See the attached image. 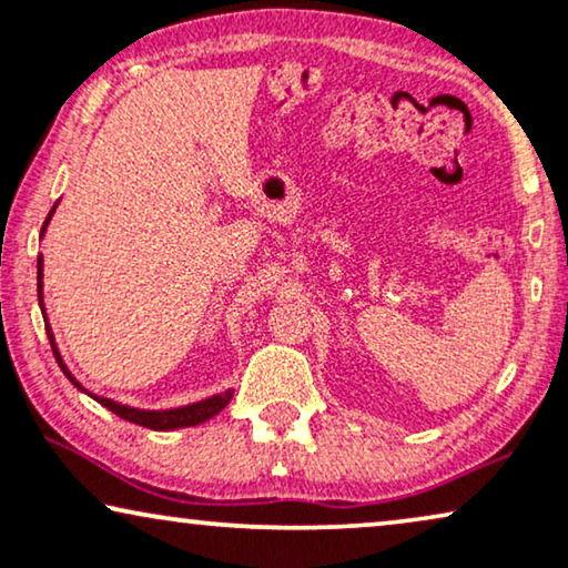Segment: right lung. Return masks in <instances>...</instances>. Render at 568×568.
Returning <instances> with one entry per match:
<instances>
[{
	"label": "right lung",
	"mask_w": 568,
	"mask_h": 568,
	"mask_svg": "<svg viewBox=\"0 0 568 568\" xmlns=\"http://www.w3.org/2000/svg\"><path fill=\"white\" fill-rule=\"evenodd\" d=\"M59 201L53 204V209L49 212V216H45L43 227H41V237L45 235V227H49L51 216L53 212H57ZM38 302H41V313H43V321H45V307H43V255H38ZM45 333H49V341H51V348H53V356H57L59 367L64 375L69 377V383H72L77 390L88 393L92 400H98L100 406H105L108 410H113L115 416H121L123 422H131L136 426H146V429H154V432H173V429H185V426H199L209 422V418L220 414V410L227 406V403L232 400V387L230 390L224 393H214L209 395V398L204 400H196V403H189V406H178V408H160V410H146V408H134V406H123V403L119 400H111V398H103V395H92L90 390H84L80 379H77L72 372H69V367L64 364V359H61L59 354V346L57 341H53V331L49 321H45Z\"/></svg>",
	"instance_id": "1"
}]
</instances>
